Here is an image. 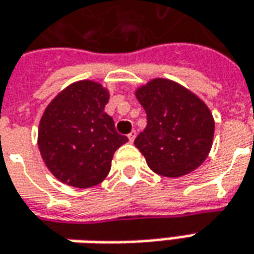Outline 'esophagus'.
I'll return each mask as SVG.
<instances>
[{
  "mask_svg": "<svg viewBox=\"0 0 254 254\" xmlns=\"http://www.w3.org/2000/svg\"><path fill=\"white\" fill-rule=\"evenodd\" d=\"M135 135H137V132H135V131H134V130L131 131L130 134L127 135V137H128V139H130V142H132V141L135 139Z\"/></svg>",
  "mask_w": 254,
  "mask_h": 254,
  "instance_id": "esophagus-1",
  "label": "esophagus"
}]
</instances>
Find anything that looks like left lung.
I'll return each mask as SVG.
<instances>
[{
    "instance_id": "obj_1",
    "label": "left lung",
    "mask_w": 254,
    "mask_h": 254,
    "mask_svg": "<svg viewBox=\"0 0 254 254\" xmlns=\"http://www.w3.org/2000/svg\"><path fill=\"white\" fill-rule=\"evenodd\" d=\"M135 96L147 113V127L134 144L158 175L180 178L208 156L214 117L197 95L165 78L139 86Z\"/></svg>"
}]
</instances>
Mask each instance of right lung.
Returning <instances> with one entry per match:
<instances>
[{
    "instance_id": "add662e5",
    "label": "right lung",
    "mask_w": 254,
    "mask_h": 254,
    "mask_svg": "<svg viewBox=\"0 0 254 254\" xmlns=\"http://www.w3.org/2000/svg\"><path fill=\"white\" fill-rule=\"evenodd\" d=\"M109 91L93 81H78L46 107L37 144L46 166L60 182L86 189L109 175L113 154L128 138L105 113Z\"/></svg>"
}]
</instances>
